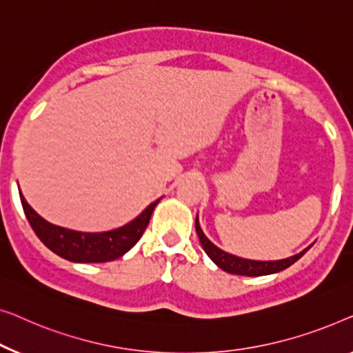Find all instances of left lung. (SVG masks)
Masks as SVG:
<instances>
[{
	"instance_id": "8db88e82",
	"label": "left lung",
	"mask_w": 353,
	"mask_h": 353,
	"mask_svg": "<svg viewBox=\"0 0 353 353\" xmlns=\"http://www.w3.org/2000/svg\"><path fill=\"white\" fill-rule=\"evenodd\" d=\"M195 228L198 233V238H200L203 250L208 256L211 257L212 262L219 267V269L228 272V274H235V275H246V276H261V275H270V274H276V272H281L288 269V267L294 264L297 259H301L302 256L305 254L307 251L310 250V246L304 250L299 254L288 257V259H281V261H250V259H241V257L232 256L228 252L222 251L217 248L216 245L208 240L205 233H203L200 222H198V217L195 219Z\"/></svg>"
}]
</instances>
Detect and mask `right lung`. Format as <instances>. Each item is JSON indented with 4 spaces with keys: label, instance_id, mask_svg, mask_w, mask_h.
I'll return each instance as SVG.
<instances>
[{
    "label": "right lung",
    "instance_id": "1",
    "mask_svg": "<svg viewBox=\"0 0 353 353\" xmlns=\"http://www.w3.org/2000/svg\"><path fill=\"white\" fill-rule=\"evenodd\" d=\"M21 201L33 232L57 256L72 262H108L121 257L141 240L143 230L150 222L152 212L160 200L148 205L141 216L125 227L101 233H84L49 224L33 211L22 195Z\"/></svg>",
    "mask_w": 353,
    "mask_h": 353
}]
</instances>
